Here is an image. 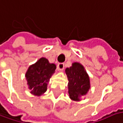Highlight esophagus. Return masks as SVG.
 <instances>
[{
    "instance_id": "obj_1",
    "label": "esophagus",
    "mask_w": 123,
    "mask_h": 123,
    "mask_svg": "<svg viewBox=\"0 0 123 123\" xmlns=\"http://www.w3.org/2000/svg\"><path fill=\"white\" fill-rule=\"evenodd\" d=\"M64 67H65V65H64L63 63H59V64L57 65V68H58V69L59 71H62V70L64 69Z\"/></svg>"
}]
</instances>
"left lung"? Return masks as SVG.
<instances>
[{"mask_svg": "<svg viewBox=\"0 0 123 123\" xmlns=\"http://www.w3.org/2000/svg\"><path fill=\"white\" fill-rule=\"evenodd\" d=\"M65 73L68 79L69 97L73 101H81V97L86 95L90 88L89 75L83 65L77 62L65 69Z\"/></svg>", "mask_w": 123, "mask_h": 123, "instance_id": "left-lung-1", "label": "left lung"}]
</instances>
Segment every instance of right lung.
Returning a JSON list of instances; mask_svg holds the SVG:
<instances>
[{
    "mask_svg": "<svg viewBox=\"0 0 123 123\" xmlns=\"http://www.w3.org/2000/svg\"><path fill=\"white\" fill-rule=\"evenodd\" d=\"M55 69L56 65L54 63H50L44 57L29 66L25 76L32 95L39 97L47 91L48 83L55 73Z\"/></svg>",
    "mask_w": 123,
    "mask_h": 123,
    "instance_id": "obj_1",
    "label": "right lung"
}]
</instances>
